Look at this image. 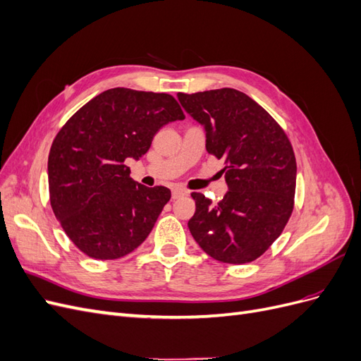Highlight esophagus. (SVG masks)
I'll return each mask as SVG.
<instances>
[{
  "mask_svg": "<svg viewBox=\"0 0 361 361\" xmlns=\"http://www.w3.org/2000/svg\"><path fill=\"white\" fill-rule=\"evenodd\" d=\"M188 192H190L188 190L180 188V187H174V188L171 190V197H173V199H179V197H182V195H187Z\"/></svg>",
  "mask_w": 361,
  "mask_h": 361,
  "instance_id": "1",
  "label": "esophagus"
}]
</instances>
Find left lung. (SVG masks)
I'll return each instance as SVG.
<instances>
[{"mask_svg": "<svg viewBox=\"0 0 361 361\" xmlns=\"http://www.w3.org/2000/svg\"><path fill=\"white\" fill-rule=\"evenodd\" d=\"M204 128L206 150L224 159L228 191L216 204L192 192L190 232L206 255L224 264L256 260L281 235L293 211L297 161L285 130L243 92L178 93Z\"/></svg>", "mask_w": 361, "mask_h": 361, "instance_id": "8db88e82", "label": "left lung"}]
</instances>
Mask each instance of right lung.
<instances>
[{
    "mask_svg": "<svg viewBox=\"0 0 361 361\" xmlns=\"http://www.w3.org/2000/svg\"><path fill=\"white\" fill-rule=\"evenodd\" d=\"M185 114L167 93L116 87L81 106L52 141V211L84 255L111 260L143 244L171 192L129 176L128 159L149 150L158 130Z\"/></svg>",
    "mask_w": 361,
    "mask_h": 361,
    "instance_id": "obj_1",
    "label": "right lung"
}]
</instances>
